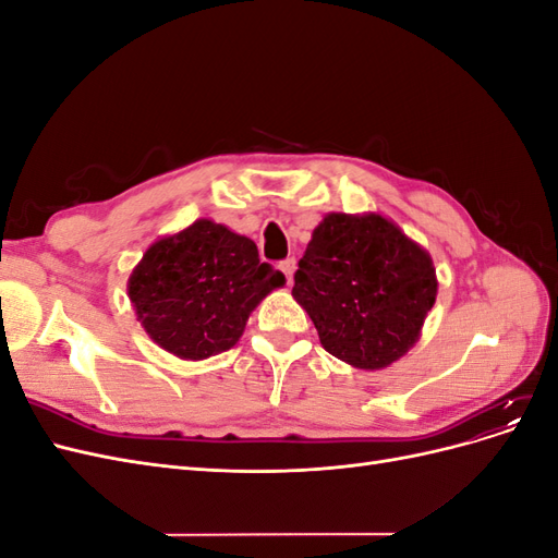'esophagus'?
Listing matches in <instances>:
<instances>
[{
	"instance_id": "esophagus-1",
	"label": "esophagus",
	"mask_w": 558,
	"mask_h": 558,
	"mask_svg": "<svg viewBox=\"0 0 558 558\" xmlns=\"http://www.w3.org/2000/svg\"><path fill=\"white\" fill-rule=\"evenodd\" d=\"M295 267H298V263H295V258H286V260H281L279 263V269L283 272V277L286 279H293V272H295Z\"/></svg>"
}]
</instances>
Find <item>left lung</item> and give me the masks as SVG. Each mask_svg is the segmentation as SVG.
<instances>
[{"instance_id": "left-lung-1", "label": "left lung", "mask_w": 558, "mask_h": 558, "mask_svg": "<svg viewBox=\"0 0 558 558\" xmlns=\"http://www.w3.org/2000/svg\"><path fill=\"white\" fill-rule=\"evenodd\" d=\"M435 295L428 253L379 214H328L298 263L293 286L324 349L363 369L404 356Z\"/></svg>"}]
</instances>
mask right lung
Returning <instances> with one entry per match:
<instances>
[{"mask_svg":"<svg viewBox=\"0 0 558 558\" xmlns=\"http://www.w3.org/2000/svg\"><path fill=\"white\" fill-rule=\"evenodd\" d=\"M283 286V275L260 263L248 238L199 218L144 253L128 295L150 340L185 361L228 351L248 314Z\"/></svg>","mask_w":558,"mask_h":558,"instance_id":"add662e5","label":"right lung"}]
</instances>
